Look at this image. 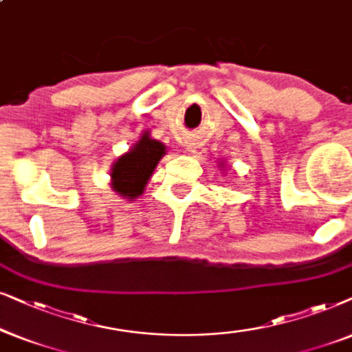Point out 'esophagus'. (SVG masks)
Instances as JSON below:
<instances>
[{"instance_id": "34e87169", "label": "esophagus", "mask_w": 352, "mask_h": 352, "mask_svg": "<svg viewBox=\"0 0 352 352\" xmlns=\"http://www.w3.org/2000/svg\"><path fill=\"white\" fill-rule=\"evenodd\" d=\"M185 146H186V149H190V151H193V149H195V143H186Z\"/></svg>"}]
</instances>
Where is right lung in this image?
<instances>
[{
  "mask_svg": "<svg viewBox=\"0 0 352 352\" xmlns=\"http://www.w3.org/2000/svg\"><path fill=\"white\" fill-rule=\"evenodd\" d=\"M164 154H166V146L149 137L148 132H144L140 142L135 143L129 153L122 154L112 166V190L127 199L142 196L144 186L151 179L154 168Z\"/></svg>",
  "mask_w": 352,
  "mask_h": 352,
  "instance_id": "add662e5",
  "label": "right lung"
}]
</instances>
